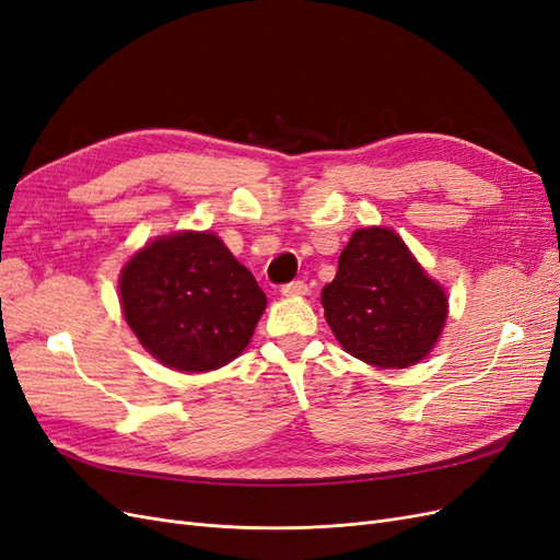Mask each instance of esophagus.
<instances>
[{
	"label": "esophagus",
	"instance_id": "obj_1",
	"mask_svg": "<svg viewBox=\"0 0 560 560\" xmlns=\"http://www.w3.org/2000/svg\"><path fill=\"white\" fill-rule=\"evenodd\" d=\"M282 294L284 296H306L308 294V284L303 280H294L282 284Z\"/></svg>",
	"mask_w": 560,
	"mask_h": 560
}]
</instances>
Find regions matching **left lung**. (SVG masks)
<instances>
[{
  "instance_id": "obj_1",
  "label": "left lung",
  "mask_w": 560,
  "mask_h": 560,
  "mask_svg": "<svg viewBox=\"0 0 560 560\" xmlns=\"http://www.w3.org/2000/svg\"><path fill=\"white\" fill-rule=\"evenodd\" d=\"M322 308L341 348L371 366L406 369L428 358L448 315L444 287L432 280L393 229L352 233Z\"/></svg>"
}]
</instances>
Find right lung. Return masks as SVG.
<instances>
[{"label": "right lung", "mask_w": 560, "mask_h": 560, "mask_svg": "<svg viewBox=\"0 0 560 560\" xmlns=\"http://www.w3.org/2000/svg\"><path fill=\"white\" fill-rule=\"evenodd\" d=\"M128 327L154 358L200 374L247 348L266 294L229 247L208 231H179L147 243L118 280Z\"/></svg>", "instance_id": "add662e5"}]
</instances>
